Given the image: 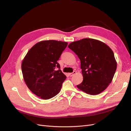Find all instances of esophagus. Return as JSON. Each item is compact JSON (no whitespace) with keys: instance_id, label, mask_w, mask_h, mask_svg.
<instances>
[{"instance_id":"obj_1","label":"esophagus","mask_w":131,"mask_h":131,"mask_svg":"<svg viewBox=\"0 0 131 131\" xmlns=\"http://www.w3.org/2000/svg\"><path fill=\"white\" fill-rule=\"evenodd\" d=\"M77 73V72L76 71H74L73 73H69L68 74H69V75H70V77H73V75H74V74H75Z\"/></svg>"}]
</instances>
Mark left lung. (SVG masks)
I'll return each mask as SVG.
<instances>
[{
	"mask_svg": "<svg viewBox=\"0 0 131 131\" xmlns=\"http://www.w3.org/2000/svg\"><path fill=\"white\" fill-rule=\"evenodd\" d=\"M68 47L81 61L83 80L78 88L91 95L104 91L112 82L117 68L111 48L99 40L90 38L74 41Z\"/></svg>",
	"mask_w": 131,
	"mask_h": 131,
	"instance_id": "left-lung-1",
	"label": "left lung"
}]
</instances>
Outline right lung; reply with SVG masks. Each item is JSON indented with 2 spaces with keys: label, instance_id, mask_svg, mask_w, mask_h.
I'll return each mask as SVG.
<instances>
[{
  "label": "right lung",
  "instance_id": "obj_1",
  "mask_svg": "<svg viewBox=\"0 0 131 131\" xmlns=\"http://www.w3.org/2000/svg\"><path fill=\"white\" fill-rule=\"evenodd\" d=\"M68 43L56 40L41 41L34 45L21 65L23 77L30 90L40 98L47 100L60 91L66 77L57 61ZM57 67V71L55 68Z\"/></svg>",
  "mask_w": 131,
  "mask_h": 131
}]
</instances>
